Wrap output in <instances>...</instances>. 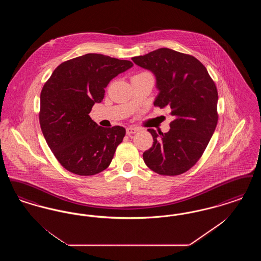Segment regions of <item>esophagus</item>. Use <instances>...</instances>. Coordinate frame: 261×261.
Returning a JSON list of instances; mask_svg holds the SVG:
<instances>
[{
    "instance_id": "obj_1",
    "label": "esophagus",
    "mask_w": 261,
    "mask_h": 261,
    "mask_svg": "<svg viewBox=\"0 0 261 261\" xmlns=\"http://www.w3.org/2000/svg\"><path fill=\"white\" fill-rule=\"evenodd\" d=\"M137 131H138V129L134 128V127H128V128H126V133H127V135L135 134Z\"/></svg>"
}]
</instances>
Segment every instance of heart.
<instances>
[{"label":"heart","mask_w":261,"mask_h":261,"mask_svg":"<svg viewBox=\"0 0 261 261\" xmlns=\"http://www.w3.org/2000/svg\"><path fill=\"white\" fill-rule=\"evenodd\" d=\"M143 73H147V72H143ZM140 74H142V73H140Z\"/></svg>","instance_id":"obj_1"}]
</instances>
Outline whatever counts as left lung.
Returning a JSON list of instances; mask_svg holds the SVG:
<instances>
[{"mask_svg": "<svg viewBox=\"0 0 261 261\" xmlns=\"http://www.w3.org/2000/svg\"><path fill=\"white\" fill-rule=\"evenodd\" d=\"M137 65L151 71L160 93L153 105L170 108L173 121L167 133L148 129L153 139L143 153L155 173L180 175L202 155L218 121V93L205 66L195 57L161 48L132 58Z\"/></svg>", "mask_w": 261, "mask_h": 261, "instance_id": "left-lung-1", "label": "left lung"}]
</instances>
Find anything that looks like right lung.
<instances>
[{
	"label": "right lung",
	"mask_w": 261,
	"mask_h": 261,
	"mask_svg": "<svg viewBox=\"0 0 261 261\" xmlns=\"http://www.w3.org/2000/svg\"><path fill=\"white\" fill-rule=\"evenodd\" d=\"M132 66L130 61L87 54L61 63L45 83L40 96V126L66 170L91 176L111 164L126 131L121 126H99L89 113L102 100L112 78Z\"/></svg>",
	"instance_id": "add662e5"
}]
</instances>
